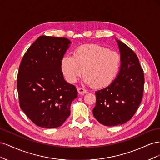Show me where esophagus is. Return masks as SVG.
<instances>
[{
	"mask_svg": "<svg viewBox=\"0 0 160 160\" xmlns=\"http://www.w3.org/2000/svg\"><path fill=\"white\" fill-rule=\"evenodd\" d=\"M77 91H78V93L81 95H83L88 93V91L83 88H77Z\"/></svg>",
	"mask_w": 160,
	"mask_h": 160,
	"instance_id": "1",
	"label": "esophagus"
}]
</instances>
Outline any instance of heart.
<instances>
[{
	"instance_id": "1",
	"label": "heart",
	"mask_w": 160,
	"mask_h": 160,
	"mask_svg": "<svg viewBox=\"0 0 160 160\" xmlns=\"http://www.w3.org/2000/svg\"><path fill=\"white\" fill-rule=\"evenodd\" d=\"M120 65L118 52L98 45L77 47L72 56L66 55L61 62L62 74L67 81L75 83L83 70V81L97 88L109 85L117 75Z\"/></svg>"
}]
</instances>
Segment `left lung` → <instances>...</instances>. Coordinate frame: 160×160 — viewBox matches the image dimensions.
I'll use <instances>...</instances> for the list:
<instances>
[{
	"mask_svg": "<svg viewBox=\"0 0 160 160\" xmlns=\"http://www.w3.org/2000/svg\"><path fill=\"white\" fill-rule=\"evenodd\" d=\"M121 65L117 77L105 88L95 91L96 104L93 114L106 126L122 125L132 118L141 103L144 75L138 57L118 39Z\"/></svg>",
	"mask_w": 160,
	"mask_h": 160,
	"instance_id": "8db88e82",
	"label": "left lung"
}]
</instances>
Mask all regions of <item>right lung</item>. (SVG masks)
<instances>
[{
  "instance_id": "obj_1",
  "label": "right lung",
  "mask_w": 160,
  "mask_h": 160,
  "mask_svg": "<svg viewBox=\"0 0 160 160\" xmlns=\"http://www.w3.org/2000/svg\"><path fill=\"white\" fill-rule=\"evenodd\" d=\"M71 44L67 38L41 36L22 57L17 84L19 103L37 126L58 128L70 115L77 91L64 79L61 62Z\"/></svg>"
}]
</instances>
